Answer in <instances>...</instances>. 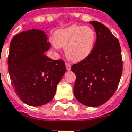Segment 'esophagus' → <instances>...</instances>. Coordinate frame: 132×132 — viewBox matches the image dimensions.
Masks as SVG:
<instances>
[{"mask_svg": "<svg viewBox=\"0 0 132 132\" xmlns=\"http://www.w3.org/2000/svg\"><path fill=\"white\" fill-rule=\"evenodd\" d=\"M65 66H66V69H67V70H68V71L71 70V65H70L69 63H66V64H65Z\"/></svg>", "mask_w": 132, "mask_h": 132, "instance_id": "esophagus-1", "label": "esophagus"}]
</instances>
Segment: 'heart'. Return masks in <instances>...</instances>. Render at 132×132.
Listing matches in <instances>:
<instances>
[{
    "label": "heart",
    "mask_w": 132,
    "mask_h": 132,
    "mask_svg": "<svg viewBox=\"0 0 132 132\" xmlns=\"http://www.w3.org/2000/svg\"><path fill=\"white\" fill-rule=\"evenodd\" d=\"M96 38L92 28L73 24L57 30L53 36V43L56 47H65V56L69 60L80 62L92 54Z\"/></svg>",
    "instance_id": "obj_1"
}]
</instances>
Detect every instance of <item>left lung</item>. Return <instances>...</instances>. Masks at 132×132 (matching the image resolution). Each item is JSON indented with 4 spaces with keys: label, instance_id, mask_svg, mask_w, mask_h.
<instances>
[{
    "label": "left lung",
    "instance_id": "obj_1",
    "mask_svg": "<svg viewBox=\"0 0 132 132\" xmlns=\"http://www.w3.org/2000/svg\"><path fill=\"white\" fill-rule=\"evenodd\" d=\"M96 34L92 54L74 64L76 74L74 96L82 105L96 108L106 103L120 82L122 71L121 49L118 40L108 27L97 21H90Z\"/></svg>",
    "mask_w": 132,
    "mask_h": 132
}]
</instances>
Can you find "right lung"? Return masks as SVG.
<instances>
[{
  "mask_svg": "<svg viewBox=\"0 0 132 132\" xmlns=\"http://www.w3.org/2000/svg\"><path fill=\"white\" fill-rule=\"evenodd\" d=\"M50 47L47 34L36 29L16 34L10 43L11 82L16 95L29 106H41L52 101L66 71L62 59L53 60L44 54Z\"/></svg>",
  "mask_w": 132,
  "mask_h": 132,
  "instance_id": "1",
  "label": "right lung"
}]
</instances>
